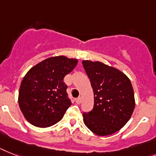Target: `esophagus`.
Listing matches in <instances>:
<instances>
[{"label": "esophagus", "mask_w": 156, "mask_h": 156, "mask_svg": "<svg viewBox=\"0 0 156 156\" xmlns=\"http://www.w3.org/2000/svg\"><path fill=\"white\" fill-rule=\"evenodd\" d=\"M75 101H76V103L77 104H80L81 103V98H80V97H78V98L76 99Z\"/></svg>", "instance_id": "esophagus-1"}]
</instances>
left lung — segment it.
<instances>
[{
	"label": "left lung",
	"instance_id": "left-lung-1",
	"mask_svg": "<svg viewBox=\"0 0 156 156\" xmlns=\"http://www.w3.org/2000/svg\"><path fill=\"white\" fill-rule=\"evenodd\" d=\"M83 69L94 92V106L83 112V122L97 136L119 131L129 120L135 108L134 91L123 73L101 62L83 60Z\"/></svg>",
	"mask_w": 156,
	"mask_h": 156
}]
</instances>
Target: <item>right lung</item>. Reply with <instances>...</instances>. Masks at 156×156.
Returning a JSON list of instances; mask_svg holds the SVG:
<instances>
[{"instance_id":"obj_1","label":"right lung","mask_w":156,"mask_h":156,"mask_svg":"<svg viewBox=\"0 0 156 156\" xmlns=\"http://www.w3.org/2000/svg\"><path fill=\"white\" fill-rule=\"evenodd\" d=\"M77 62L64 56L50 57L27 73L20 84L18 101L29 123L48 127L62 119L72 105L64 78L75 69Z\"/></svg>"}]
</instances>
